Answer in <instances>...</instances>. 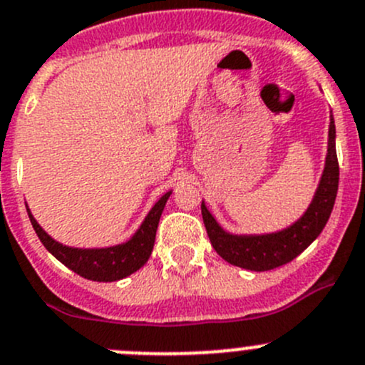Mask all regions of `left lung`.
Instances as JSON below:
<instances>
[{"instance_id":"obj_1","label":"left lung","mask_w":365,"mask_h":365,"mask_svg":"<svg viewBox=\"0 0 365 365\" xmlns=\"http://www.w3.org/2000/svg\"><path fill=\"white\" fill-rule=\"evenodd\" d=\"M339 187V163L335 153V124L330 115L324 168L312 200L304 215L289 227L266 234L227 232L202 200V218L216 254L227 262L250 272H268L287 264L302 254L327 225Z\"/></svg>"}]
</instances>
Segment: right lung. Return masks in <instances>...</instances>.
Listing matches in <instances>:
<instances>
[{
    "mask_svg": "<svg viewBox=\"0 0 365 365\" xmlns=\"http://www.w3.org/2000/svg\"><path fill=\"white\" fill-rule=\"evenodd\" d=\"M170 195L172 190L167 191L153 205L138 230L125 243L104 248H76L58 243L38 225V222L31 215L30 207L26 209L38 240L61 264H65L83 279L93 280V282H115V280L125 279L131 273L138 272L149 261L150 254H153L154 240H156L158 223H160L161 212H163L165 204H167Z\"/></svg>",
    "mask_w": 365,
    "mask_h": 365,
    "instance_id": "add662e5",
    "label": "right lung"
}]
</instances>
